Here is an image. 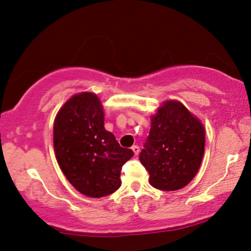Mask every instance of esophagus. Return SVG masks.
<instances>
[{
  "label": "esophagus",
  "instance_id": "34e87169",
  "mask_svg": "<svg viewBox=\"0 0 251 251\" xmlns=\"http://www.w3.org/2000/svg\"><path fill=\"white\" fill-rule=\"evenodd\" d=\"M132 151H134L135 155H138L139 153H140V147H139V146L134 145V146H133V147H132Z\"/></svg>",
  "mask_w": 251,
  "mask_h": 251
}]
</instances>
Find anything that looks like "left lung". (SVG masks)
I'll return each mask as SVG.
<instances>
[{
	"mask_svg": "<svg viewBox=\"0 0 251 251\" xmlns=\"http://www.w3.org/2000/svg\"><path fill=\"white\" fill-rule=\"evenodd\" d=\"M205 129L178 100H167L151 116V127L139 158L155 189L176 191L186 186L201 164Z\"/></svg>",
	"mask_w": 251,
	"mask_h": 251,
	"instance_id": "left-lung-1",
	"label": "left lung"
}]
</instances>
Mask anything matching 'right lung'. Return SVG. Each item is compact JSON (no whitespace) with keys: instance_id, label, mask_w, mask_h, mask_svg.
Segmentation results:
<instances>
[{"instance_id":"right-lung-1","label":"right lung","mask_w":251,"mask_h":251,"mask_svg":"<svg viewBox=\"0 0 251 251\" xmlns=\"http://www.w3.org/2000/svg\"><path fill=\"white\" fill-rule=\"evenodd\" d=\"M53 144L66 178L91 198L118 190L122 167L134 155L104 128L102 103L93 93L74 95L63 104L54 120Z\"/></svg>"}]
</instances>
